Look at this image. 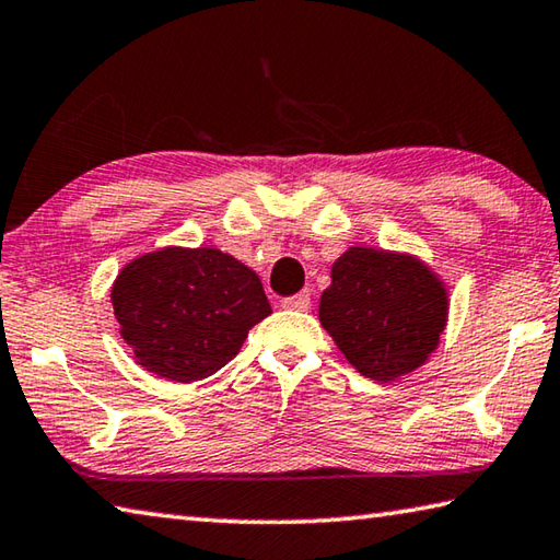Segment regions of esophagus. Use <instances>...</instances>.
I'll list each match as a JSON object with an SVG mask.
<instances>
[{"label": "esophagus", "instance_id": "1", "mask_svg": "<svg viewBox=\"0 0 560 560\" xmlns=\"http://www.w3.org/2000/svg\"><path fill=\"white\" fill-rule=\"evenodd\" d=\"M281 306L289 308V311H308L311 308V296H308V293H299V296L283 299Z\"/></svg>", "mask_w": 560, "mask_h": 560}]
</instances>
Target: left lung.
<instances>
[{
  "label": "left lung",
  "instance_id": "obj_1",
  "mask_svg": "<svg viewBox=\"0 0 560 560\" xmlns=\"http://www.w3.org/2000/svg\"><path fill=\"white\" fill-rule=\"evenodd\" d=\"M318 320L360 375L395 383L438 350L450 289L417 254L355 244L330 267Z\"/></svg>",
  "mask_w": 560,
  "mask_h": 560
}]
</instances>
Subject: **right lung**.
Returning <instances> with one entry per match:
<instances>
[{
    "label": "right lung",
    "mask_w": 560,
    "mask_h": 560,
    "mask_svg": "<svg viewBox=\"0 0 560 560\" xmlns=\"http://www.w3.org/2000/svg\"><path fill=\"white\" fill-rule=\"evenodd\" d=\"M118 334L132 360L173 383L214 375L271 314L261 279L217 246L138 254L110 287Z\"/></svg>",
    "instance_id": "1"
}]
</instances>
